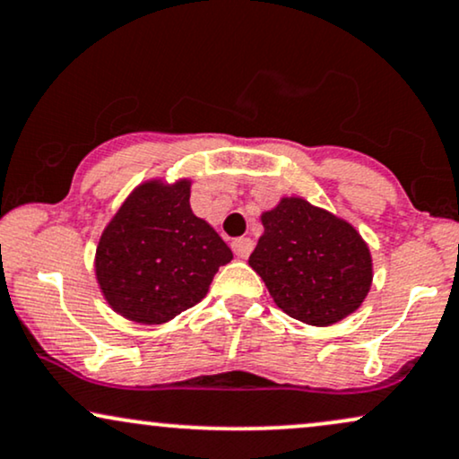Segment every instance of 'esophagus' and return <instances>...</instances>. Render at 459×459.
<instances>
[{"label":"esophagus","instance_id":"obj_1","mask_svg":"<svg viewBox=\"0 0 459 459\" xmlns=\"http://www.w3.org/2000/svg\"><path fill=\"white\" fill-rule=\"evenodd\" d=\"M254 249V241L249 237H239V239L233 241V252L237 258H247Z\"/></svg>","mask_w":459,"mask_h":459}]
</instances>
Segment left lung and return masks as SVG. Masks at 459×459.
<instances>
[{"instance_id": "obj_1", "label": "left lung", "mask_w": 459, "mask_h": 459, "mask_svg": "<svg viewBox=\"0 0 459 459\" xmlns=\"http://www.w3.org/2000/svg\"><path fill=\"white\" fill-rule=\"evenodd\" d=\"M260 220L264 233L247 263L283 313L309 326H330L362 305L373 260L350 222L300 196H283Z\"/></svg>"}]
</instances>
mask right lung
<instances>
[{
  "instance_id": "obj_1",
  "label": "right lung",
  "mask_w": 459,
  "mask_h": 459,
  "mask_svg": "<svg viewBox=\"0 0 459 459\" xmlns=\"http://www.w3.org/2000/svg\"><path fill=\"white\" fill-rule=\"evenodd\" d=\"M233 252L190 210V179L139 184L101 233L95 273L126 320L162 324L205 299Z\"/></svg>"
}]
</instances>
